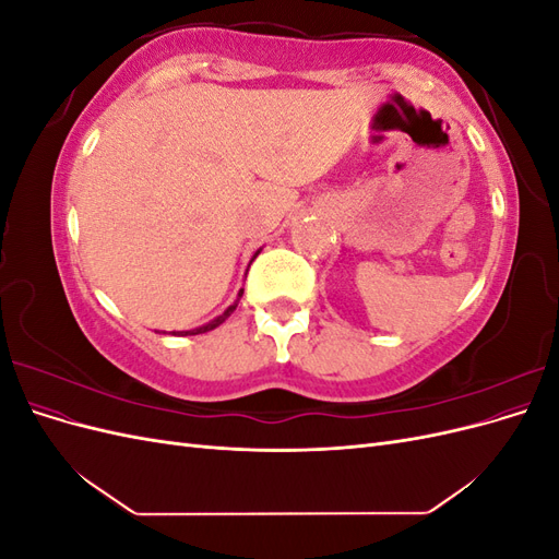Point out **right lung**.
<instances>
[{"label":"right lung","mask_w":559,"mask_h":559,"mask_svg":"<svg viewBox=\"0 0 559 559\" xmlns=\"http://www.w3.org/2000/svg\"><path fill=\"white\" fill-rule=\"evenodd\" d=\"M259 253V251H257ZM257 253H253V257H257ZM242 294H245V289H240V294H238V300L233 302V306L224 312V314H218L216 319H212L210 324H205V326H198V329H193V331H173V335H198V333H207V331H212V329H216L218 324H224V321L233 314V310L238 308V302H240V298H242Z\"/></svg>","instance_id":"obj_1"}]
</instances>
